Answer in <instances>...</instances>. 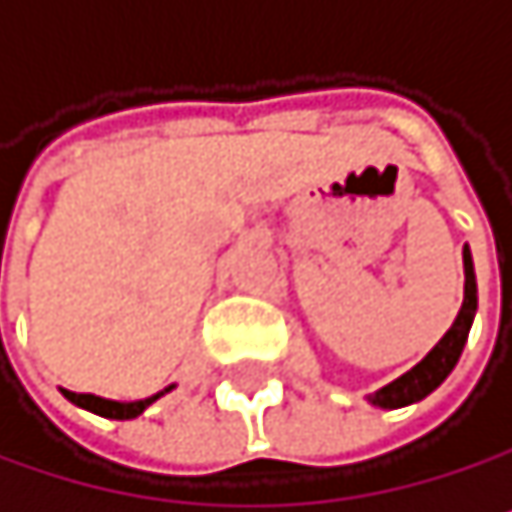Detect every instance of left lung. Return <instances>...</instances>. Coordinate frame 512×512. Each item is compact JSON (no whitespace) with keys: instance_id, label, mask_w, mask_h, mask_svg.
Returning a JSON list of instances; mask_svg holds the SVG:
<instances>
[{"instance_id":"8db88e82","label":"left lung","mask_w":512,"mask_h":512,"mask_svg":"<svg viewBox=\"0 0 512 512\" xmlns=\"http://www.w3.org/2000/svg\"><path fill=\"white\" fill-rule=\"evenodd\" d=\"M473 314H476V274H473L470 250L464 247V305H461L452 329L446 332V336L440 339V345L433 348L415 369H409L406 375L391 381L388 388L375 391L369 400L375 406H381V409H400V406H409L415 400H424L433 388H440L443 381H446V375L455 369L461 351H464Z\"/></svg>"}]
</instances>
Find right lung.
I'll return each mask as SVG.
<instances>
[{"instance_id":"obj_1","label":"right lung","mask_w":512,"mask_h":512,"mask_svg":"<svg viewBox=\"0 0 512 512\" xmlns=\"http://www.w3.org/2000/svg\"><path fill=\"white\" fill-rule=\"evenodd\" d=\"M170 391V388H167ZM66 394V400L69 403H75V406H82V409H88V412H94V415H103V418H118V421H124V418H137L146 406H152L161 394H155V397H149V400H137V403H112V400H103V397H94V394H72V391H63Z\"/></svg>"}]
</instances>
